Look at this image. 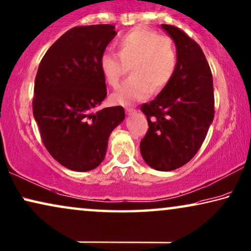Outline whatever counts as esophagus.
<instances>
[{"instance_id":"1","label":"esophagus","mask_w":251,"mask_h":251,"mask_svg":"<svg viewBox=\"0 0 251 251\" xmlns=\"http://www.w3.org/2000/svg\"><path fill=\"white\" fill-rule=\"evenodd\" d=\"M126 115H132L136 113V110H133V108H126Z\"/></svg>"}]
</instances>
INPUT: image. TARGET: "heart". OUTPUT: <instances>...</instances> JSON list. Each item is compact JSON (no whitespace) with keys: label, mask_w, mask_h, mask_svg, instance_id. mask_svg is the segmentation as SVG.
<instances>
[{"label":"heart","mask_w":251,"mask_h":251,"mask_svg":"<svg viewBox=\"0 0 251 251\" xmlns=\"http://www.w3.org/2000/svg\"><path fill=\"white\" fill-rule=\"evenodd\" d=\"M117 54L100 57V71L112 87L119 86L129 68L131 77L112 94L115 104L129 105L158 92L172 79L176 50L172 39L147 28H134L117 42Z\"/></svg>","instance_id":"heart-1"}]
</instances>
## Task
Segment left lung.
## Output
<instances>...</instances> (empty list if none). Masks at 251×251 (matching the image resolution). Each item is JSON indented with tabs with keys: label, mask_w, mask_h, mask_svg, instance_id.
I'll return each instance as SVG.
<instances>
[{
	"label": "left lung",
	"mask_w": 251,
	"mask_h": 251,
	"mask_svg": "<svg viewBox=\"0 0 251 251\" xmlns=\"http://www.w3.org/2000/svg\"><path fill=\"white\" fill-rule=\"evenodd\" d=\"M176 47L171 81L141 106L150 129L140 141L144 161L157 171L179 169L201 148L214 119L212 71L201 46L181 29L161 25Z\"/></svg>",
	"instance_id": "1"
}]
</instances>
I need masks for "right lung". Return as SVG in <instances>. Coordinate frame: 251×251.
<instances>
[{"label":"right lung","instance_id":"obj_1","mask_svg":"<svg viewBox=\"0 0 251 251\" xmlns=\"http://www.w3.org/2000/svg\"><path fill=\"white\" fill-rule=\"evenodd\" d=\"M115 35L113 25L72 28L50 47L36 75L32 113L43 143L77 172L104 161L110 134L125 120L122 106L96 110L107 94L100 57Z\"/></svg>","mask_w":251,"mask_h":251}]
</instances>
